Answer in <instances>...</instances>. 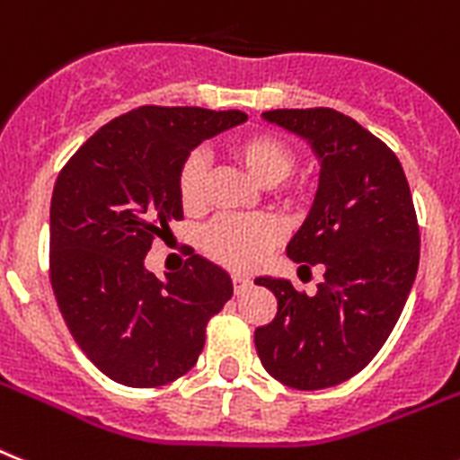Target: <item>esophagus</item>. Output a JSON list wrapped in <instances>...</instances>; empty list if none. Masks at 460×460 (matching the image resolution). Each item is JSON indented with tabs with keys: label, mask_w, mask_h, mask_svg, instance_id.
<instances>
[{
	"label": "esophagus",
	"mask_w": 460,
	"mask_h": 460,
	"mask_svg": "<svg viewBox=\"0 0 460 460\" xmlns=\"http://www.w3.org/2000/svg\"><path fill=\"white\" fill-rule=\"evenodd\" d=\"M231 285H234V292H243V289H248L250 285H252V280H250V278H245V276H238V273H234V276H231Z\"/></svg>",
	"instance_id": "obj_1"
}]
</instances>
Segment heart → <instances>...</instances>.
Segmentation results:
<instances>
[{"label":"heart","instance_id":"obj_1","mask_svg":"<svg viewBox=\"0 0 460 460\" xmlns=\"http://www.w3.org/2000/svg\"><path fill=\"white\" fill-rule=\"evenodd\" d=\"M229 154L260 187H276L296 165L295 149L273 133L241 135L229 145ZM206 158L200 154H189L177 172V194L187 212H200L206 208ZM280 200L288 208L299 206L302 189L285 187ZM276 243V224L264 217L215 219L200 236L203 252L231 271L257 269Z\"/></svg>","mask_w":460,"mask_h":460}]
</instances>
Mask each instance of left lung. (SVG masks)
<instances>
[{
  "label": "left lung",
  "instance_id": "left-lung-1",
  "mask_svg": "<svg viewBox=\"0 0 460 460\" xmlns=\"http://www.w3.org/2000/svg\"><path fill=\"white\" fill-rule=\"evenodd\" d=\"M261 117L311 145L320 180L306 222L288 245L299 269L325 266L318 292L257 278L278 314L254 330L261 365L296 391L330 388L365 369L402 314L419 271V222L395 154L355 119L330 107Z\"/></svg>",
  "mask_w": 460,
  "mask_h": 460
}]
</instances>
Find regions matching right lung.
<instances>
[{
	"instance_id": "right-lung-1",
	"label": "right lung",
	"mask_w": 460,
	"mask_h": 460,
	"mask_svg": "<svg viewBox=\"0 0 460 460\" xmlns=\"http://www.w3.org/2000/svg\"><path fill=\"white\" fill-rule=\"evenodd\" d=\"M248 119L238 110L145 105L111 119L60 171L51 199V285L88 360L117 384L156 388L194 367L208 320L234 295L229 273L191 254L158 280L156 236L182 219L177 172L200 142Z\"/></svg>"
}]
</instances>
